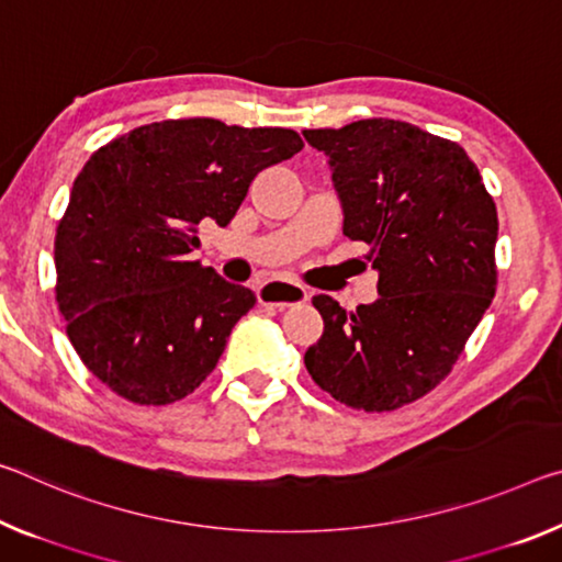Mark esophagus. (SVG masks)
I'll return each mask as SVG.
<instances>
[{
    "label": "esophagus",
    "instance_id": "1",
    "mask_svg": "<svg viewBox=\"0 0 562 562\" xmlns=\"http://www.w3.org/2000/svg\"><path fill=\"white\" fill-rule=\"evenodd\" d=\"M257 300H260L262 305H272L278 310H284L290 305H300V302H305L307 290L295 282L270 280V282H265L260 290H257Z\"/></svg>",
    "mask_w": 562,
    "mask_h": 562
}]
</instances>
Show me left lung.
<instances>
[{
	"instance_id": "1",
	"label": "left lung",
	"mask_w": 562,
	"mask_h": 562,
	"mask_svg": "<svg viewBox=\"0 0 562 562\" xmlns=\"http://www.w3.org/2000/svg\"><path fill=\"white\" fill-rule=\"evenodd\" d=\"M325 153L342 233L370 247L378 300L345 313L315 295L323 337L305 368L325 393L387 413L448 378L495 297L497 210L458 142L400 120L305 130Z\"/></svg>"
}]
</instances>
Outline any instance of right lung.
Returning a JSON list of instances; mask_svg holds the SVG:
<instances>
[{
	"label": "right lung",
	"instance_id": "1",
	"mask_svg": "<svg viewBox=\"0 0 562 562\" xmlns=\"http://www.w3.org/2000/svg\"><path fill=\"white\" fill-rule=\"evenodd\" d=\"M302 149L297 132L165 120L87 159L55 237L57 305L87 370L137 405L187 397L257 302L190 252L229 225L249 182Z\"/></svg>",
	"mask_w": 562,
	"mask_h": 562
}]
</instances>
